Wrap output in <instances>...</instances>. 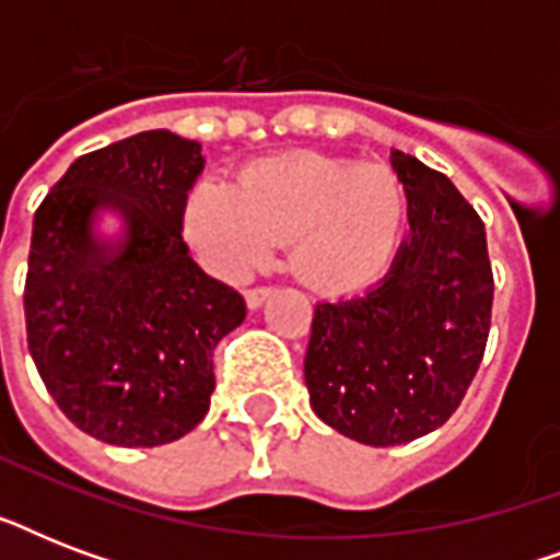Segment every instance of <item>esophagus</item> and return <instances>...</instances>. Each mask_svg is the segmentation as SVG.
<instances>
[{"label": "esophagus", "instance_id": "obj_1", "mask_svg": "<svg viewBox=\"0 0 560 560\" xmlns=\"http://www.w3.org/2000/svg\"><path fill=\"white\" fill-rule=\"evenodd\" d=\"M270 293H272V290L267 288V284H261V288H249V290H246V305L261 307L264 299L270 296Z\"/></svg>", "mask_w": 560, "mask_h": 560}]
</instances>
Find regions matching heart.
Returning a JSON list of instances; mask_svg holds the SVG:
<instances>
[{
  "label": "heart",
  "instance_id": "heart-1",
  "mask_svg": "<svg viewBox=\"0 0 560 560\" xmlns=\"http://www.w3.org/2000/svg\"><path fill=\"white\" fill-rule=\"evenodd\" d=\"M409 191L386 165L288 153L249 162L232 186L188 194L186 229L220 276H244L288 241L299 281L323 293H358L381 281L407 235Z\"/></svg>",
  "mask_w": 560,
  "mask_h": 560
}]
</instances>
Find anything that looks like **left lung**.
I'll return each instance as SVG.
<instances>
[{
  "label": "left lung",
  "instance_id": "1",
  "mask_svg": "<svg viewBox=\"0 0 560 560\" xmlns=\"http://www.w3.org/2000/svg\"><path fill=\"white\" fill-rule=\"evenodd\" d=\"M409 237L363 296L319 302L305 354L311 407L372 447L433 433L465 398L491 331L486 223L451 179L404 151Z\"/></svg>",
  "mask_w": 560,
  "mask_h": 560
}]
</instances>
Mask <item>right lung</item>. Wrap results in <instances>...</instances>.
<instances>
[{
  "label": "right lung",
  "instance_id": "right-lung-1",
  "mask_svg": "<svg viewBox=\"0 0 560 560\" xmlns=\"http://www.w3.org/2000/svg\"><path fill=\"white\" fill-rule=\"evenodd\" d=\"M200 144L144 130L83 153L34 214L25 331L48 395L92 439L156 447L209 412L214 349L244 296L194 264L183 241ZM113 208L126 229L97 232Z\"/></svg>",
  "mask_w": 560,
  "mask_h": 560
}]
</instances>
